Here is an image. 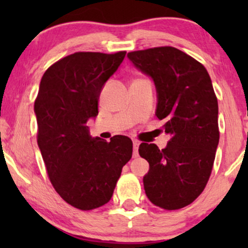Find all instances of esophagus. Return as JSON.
<instances>
[{
	"label": "esophagus",
	"instance_id": "34e87169",
	"mask_svg": "<svg viewBox=\"0 0 248 248\" xmlns=\"http://www.w3.org/2000/svg\"><path fill=\"white\" fill-rule=\"evenodd\" d=\"M139 145H140V142L133 141V157L134 158H137L139 155Z\"/></svg>",
	"mask_w": 248,
	"mask_h": 248
}]
</instances>
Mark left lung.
I'll return each mask as SVG.
<instances>
[{"mask_svg":"<svg viewBox=\"0 0 248 248\" xmlns=\"http://www.w3.org/2000/svg\"><path fill=\"white\" fill-rule=\"evenodd\" d=\"M132 63L155 81V116L170 134L167 147L141 143L149 162L144 191L155 205L178 210L203 192L219 143L218 100L208 71L175 47L162 46L127 54Z\"/></svg>","mask_w":248,"mask_h":248,"instance_id":"1","label":"left lung"}]
</instances>
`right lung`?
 <instances>
[{"label": "right lung", "instance_id": "right-lung-1", "mask_svg": "<svg viewBox=\"0 0 248 248\" xmlns=\"http://www.w3.org/2000/svg\"><path fill=\"white\" fill-rule=\"evenodd\" d=\"M125 54L78 52L63 57L44 73L35 100L37 142L49 181L64 201L83 211L109 202L122 168L132 158L130 138L93 139L87 126L98 115L103 86Z\"/></svg>", "mask_w": 248, "mask_h": 248}]
</instances>
